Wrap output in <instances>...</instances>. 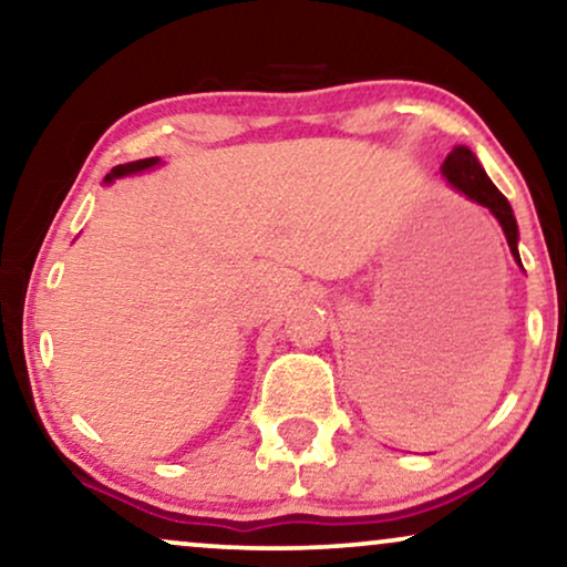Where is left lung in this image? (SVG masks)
Here are the masks:
<instances>
[{"mask_svg": "<svg viewBox=\"0 0 567 567\" xmlns=\"http://www.w3.org/2000/svg\"><path fill=\"white\" fill-rule=\"evenodd\" d=\"M441 173H444L446 181L452 183L456 190L464 193L470 200H475V204L485 206L487 212L498 219L503 235L508 239L511 255H514L518 266H522V258H518V227H516L514 212H511V204L506 200V196L495 188L491 177L485 175V169L480 167L475 154H472L467 146H454V152L449 154L444 165H441Z\"/></svg>", "mask_w": 567, "mask_h": 567, "instance_id": "left-lung-1", "label": "left lung"}]
</instances>
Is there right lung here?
I'll return each mask as SVG.
<instances>
[{
    "label": "right lung",
    "instance_id": "right-lung-1",
    "mask_svg": "<svg viewBox=\"0 0 567 567\" xmlns=\"http://www.w3.org/2000/svg\"><path fill=\"white\" fill-rule=\"evenodd\" d=\"M154 165H159L157 157H150V159H138V162H128V165H118L111 169V175L105 177V183L115 181V177H123V175H134V173H142V169H150Z\"/></svg>",
    "mask_w": 567,
    "mask_h": 567
}]
</instances>
